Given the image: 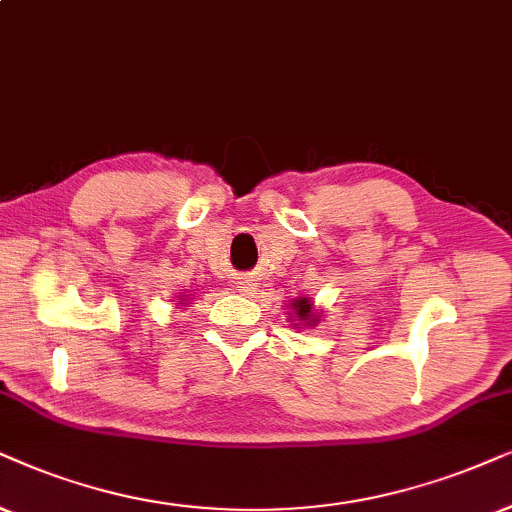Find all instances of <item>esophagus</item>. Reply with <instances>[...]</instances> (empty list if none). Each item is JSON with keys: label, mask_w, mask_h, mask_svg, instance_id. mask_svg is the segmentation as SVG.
<instances>
[{"label": "esophagus", "mask_w": 512, "mask_h": 512, "mask_svg": "<svg viewBox=\"0 0 512 512\" xmlns=\"http://www.w3.org/2000/svg\"><path fill=\"white\" fill-rule=\"evenodd\" d=\"M255 288H257V283L252 276H243L241 281H238V290H241V293H252Z\"/></svg>", "instance_id": "34e87169"}]
</instances>
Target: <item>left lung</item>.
Instances as JSON below:
<instances>
[{"instance_id":"1","label":"left lung","mask_w":512,"mask_h":512,"mask_svg":"<svg viewBox=\"0 0 512 512\" xmlns=\"http://www.w3.org/2000/svg\"><path fill=\"white\" fill-rule=\"evenodd\" d=\"M290 312H288V321L293 323V328L297 326H316L321 321V312L314 309V300L312 297H295V300L288 302Z\"/></svg>"}]
</instances>
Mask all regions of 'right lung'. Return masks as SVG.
Instances as JSON below:
<instances>
[{
  "mask_svg": "<svg viewBox=\"0 0 512 512\" xmlns=\"http://www.w3.org/2000/svg\"><path fill=\"white\" fill-rule=\"evenodd\" d=\"M186 300H189V295H179V307H184V304H186Z\"/></svg>",
  "mask_w": 512,
  "mask_h": 512,
  "instance_id": "obj_1",
  "label": "right lung"
}]
</instances>
